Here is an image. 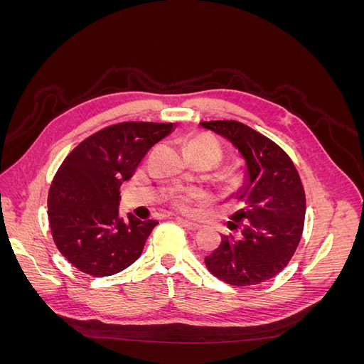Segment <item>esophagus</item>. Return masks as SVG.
<instances>
[{"instance_id":"esophagus-1","label":"esophagus","mask_w":364,"mask_h":364,"mask_svg":"<svg viewBox=\"0 0 364 364\" xmlns=\"http://www.w3.org/2000/svg\"><path fill=\"white\" fill-rule=\"evenodd\" d=\"M178 220V223H181L182 226H185L186 229H190V230H197L200 228V225L199 223H194V222H188V220H185V218H181V217H178L176 218Z\"/></svg>"}]
</instances>
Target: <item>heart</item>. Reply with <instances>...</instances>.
<instances>
[{"label": "heart", "instance_id": "b5f03b06", "mask_svg": "<svg viewBox=\"0 0 364 364\" xmlns=\"http://www.w3.org/2000/svg\"><path fill=\"white\" fill-rule=\"evenodd\" d=\"M186 150H188L190 155H202L213 158L214 161H218L222 158V146L220 142L211 136V135H197L194 136L188 146H186ZM194 202V194L193 193H186V191H179L173 196V205L179 209V211L188 213Z\"/></svg>", "mask_w": 364, "mask_h": 364}]
</instances>
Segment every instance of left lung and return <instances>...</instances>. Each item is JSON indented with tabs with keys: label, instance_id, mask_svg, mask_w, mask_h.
Masks as SVG:
<instances>
[{
	"label": "left lung",
	"instance_id": "left-lung-1",
	"mask_svg": "<svg viewBox=\"0 0 364 364\" xmlns=\"http://www.w3.org/2000/svg\"><path fill=\"white\" fill-rule=\"evenodd\" d=\"M229 141L245 161V178L237 197L241 208L232 214L240 235H222L220 246L205 258L208 270L230 285H255L287 266L299 245L305 193L294 164L279 146L238 121L200 123Z\"/></svg>",
	"mask_w": 364,
	"mask_h": 364
}]
</instances>
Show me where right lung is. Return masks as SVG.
Here are the masks:
<instances>
[{
	"mask_svg": "<svg viewBox=\"0 0 364 364\" xmlns=\"http://www.w3.org/2000/svg\"><path fill=\"white\" fill-rule=\"evenodd\" d=\"M174 124L129 121L106 127L65 158L48 194L53 240L75 269L111 277L134 264L156 220L119 215V186Z\"/></svg>",
	"mask_w": 364,
	"mask_h": 364,
	"instance_id": "add662e5",
	"label": "right lung"
}]
</instances>
